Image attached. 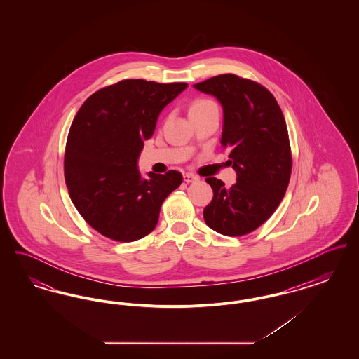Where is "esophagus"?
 I'll return each mask as SVG.
<instances>
[{
    "label": "esophagus",
    "instance_id": "obj_1",
    "mask_svg": "<svg viewBox=\"0 0 359 359\" xmlns=\"http://www.w3.org/2000/svg\"><path fill=\"white\" fill-rule=\"evenodd\" d=\"M183 177H184V182H186V183H194V182H198V180H199V177L195 176V175H192V173H186Z\"/></svg>",
    "mask_w": 359,
    "mask_h": 359
}]
</instances>
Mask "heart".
Returning a JSON list of instances; mask_svg holds the SVG:
<instances>
[{"label":"heart","mask_w":359,"mask_h":359,"mask_svg":"<svg viewBox=\"0 0 359 359\" xmlns=\"http://www.w3.org/2000/svg\"><path fill=\"white\" fill-rule=\"evenodd\" d=\"M214 106H215V103L211 102V101H208V100H198V101H195V102L191 104L189 111L203 110V109H207V107H214Z\"/></svg>","instance_id":"b5f03b06"}]
</instances>
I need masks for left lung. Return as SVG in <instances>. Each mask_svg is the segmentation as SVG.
Returning a JSON list of instances; mask_svg holds the SVG:
<instances>
[{"label": "left lung", "instance_id": "left-lung-1", "mask_svg": "<svg viewBox=\"0 0 359 359\" xmlns=\"http://www.w3.org/2000/svg\"><path fill=\"white\" fill-rule=\"evenodd\" d=\"M221 103V144L230 151L237 183L207 177L214 191L203 211L208 227L223 236H245L265 222L280 205L292 170L290 138L283 111L264 87L233 74L194 85Z\"/></svg>", "mask_w": 359, "mask_h": 359}]
</instances>
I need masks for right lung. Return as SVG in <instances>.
I'll use <instances>...</instances> for the list:
<instances>
[{
	"label": "right lung",
	"instance_id": "obj_1",
	"mask_svg": "<svg viewBox=\"0 0 359 359\" xmlns=\"http://www.w3.org/2000/svg\"><path fill=\"white\" fill-rule=\"evenodd\" d=\"M187 83L126 79L86 100L69 128L65 176L79 214L107 238L132 242L154 231L164 199L183 182L177 171H138L144 141Z\"/></svg>",
	"mask_w": 359,
	"mask_h": 359
}]
</instances>
